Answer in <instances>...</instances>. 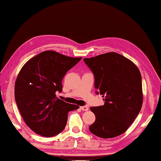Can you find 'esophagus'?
<instances>
[{
	"label": "esophagus",
	"instance_id": "esophagus-1",
	"mask_svg": "<svg viewBox=\"0 0 161 161\" xmlns=\"http://www.w3.org/2000/svg\"><path fill=\"white\" fill-rule=\"evenodd\" d=\"M80 109H81V110H83V111H86V110H89V107L86 106H81V107H80Z\"/></svg>",
	"mask_w": 161,
	"mask_h": 161
}]
</instances>
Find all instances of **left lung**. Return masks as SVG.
<instances>
[{
	"label": "left lung",
	"instance_id": "1",
	"mask_svg": "<svg viewBox=\"0 0 161 161\" xmlns=\"http://www.w3.org/2000/svg\"><path fill=\"white\" fill-rule=\"evenodd\" d=\"M84 60L94 75L96 93L103 95L105 101L103 106L90 108L96 120L89 130L103 139L120 135L132 124L142 107L139 69L132 61L115 52Z\"/></svg>",
	"mask_w": 161,
	"mask_h": 161
}]
</instances>
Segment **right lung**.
<instances>
[{"label": "right lung", "mask_w": 161, "mask_h": 161, "mask_svg": "<svg viewBox=\"0 0 161 161\" xmlns=\"http://www.w3.org/2000/svg\"><path fill=\"white\" fill-rule=\"evenodd\" d=\"M81 59L46 51L31 58L20 69L14 98L25 124L35 133L46 137L60 133L69 111L80 108L58 98L55 92H62L63 77Z\"/></svg>", "instance_id": "obj_1"}]
</instances>
